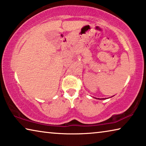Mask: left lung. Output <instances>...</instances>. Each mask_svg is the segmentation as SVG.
<instances>
[{
	"mask_svg": "<svg viewBox=\"0 0 146 146\" xmlns=\"http://www.w3.org/2000/svg\"><path fill=\"white\" fill-rule=\"evenodd\" d=\"M96 99H98V100H106V99H107V98H95Z\"/></svg>",
	"mask_w": 146,
	"mask_h": 146,
	"instance_id": "obj_1",
	"label": "left lung"
}]
</instances>
